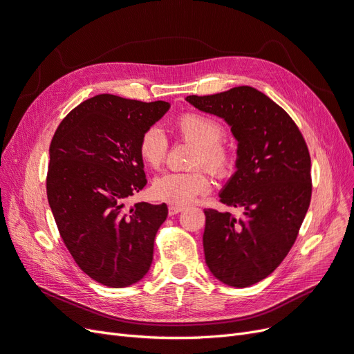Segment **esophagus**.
I'll list each match as a JSON object with an SVG mask.
<instances>
[{
    "label": "esophagus",
    "mask_w": 354,
    "mask_h": 354,
    "mask_svg": "<svg viewBox=\"0 0 354 354\" xmlns=\"http://www.w3.org/2000/svg\"><path fill=\"white\" fill-rule=\"evenodd\" d=\"M183 209H185V207L180 206V205H169V206H168V214H169V215H177L178 212H181Z\"/></svg>",
    "instance_id": "obj_1"
}]
</instances>
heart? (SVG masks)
I'll use <instances>...</instances> for the list:
<instances>
[{
  "mask_svg": "<svg viewBox=\"0 0 354 354\" xmlns=\"http://www.w3.org/2000/svg\"><path fill=\"white\" fill-rule=\"evenodd\" d=\"M174 128L178 136L196 145L193 165H205L218 177H226L235 167V152L230 144L221 139L223 133L222 124L201 113H183ZM168 151V140L164 132L153 126L147 129L139 140V153L152 168H158ZM212 187L210 177L205 169L193 171H168L153 181L152 192L160 201L186 205L197 196L207 193Z\"/></svg>",
  "mask_w": 354,
  "mask_h": 354,
  "instance_id": "1",
  "label": "heart"
}]
</instances>
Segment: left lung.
Returning a JSON list of instances; mask_svg holds the SVG:
<instances>
[{
  "instance_id": "left-lung-1",
  "label": "left lung",
  "mask_w": 354,
  "mask_h": 354,
  "mask_svg": "<svg viewBox=\"0 0 354 354\" xmlns=\"http://www.w3.org/2000/svg\"><path fill=\"white\" fill-rule=\"evenodd\" d=\"M186 100L223 119L238 142L236 171L219 197L243 215L205 209L206 264L225 285L251 286L276 270L298 236L313 193L308 147L288 113L252 87Z\"/></svg>"
}]
</instances>
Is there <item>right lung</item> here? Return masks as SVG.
<instances>
[{
    "mask_svg": "<svg viewBox=\"0 0 354 354\" xmlns=\"http://www.w3.org/2000/svg\"><path fill=\"white\" fill-rule=\"evenodd\" d=\"M169 109L98 94L61 122L49 148L48 201L62 241L81 270L109 288H128L149 272L165 203L124 201L147 185L142 133Z\"/></svg>",
    "mask_w": 354,
    "mask_h": 354,
    "instance_id": "1",
    "label": "right lung"
}]
</instances>
